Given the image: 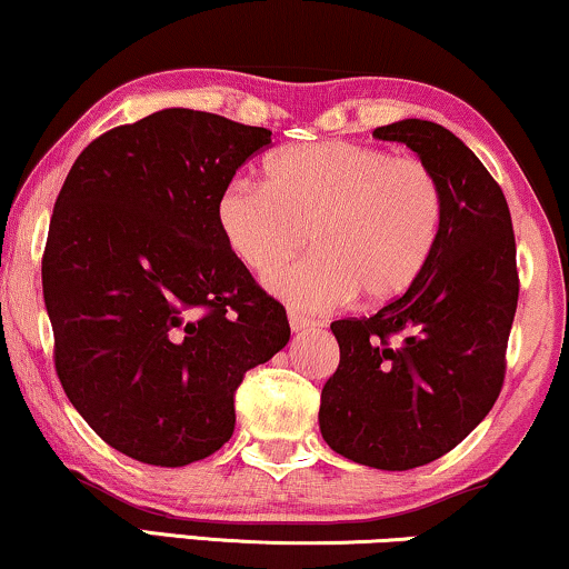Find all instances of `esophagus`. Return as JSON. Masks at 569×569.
I'll return each instance as SVG.
<instances>
[{
    "mask_svg": "<svg viewBox=\"0 0 569 569\" xmlns=\"http://www.w3.org/2000/svg\"><path fill=\"white\" fill-rule=\"evenodd\" d=\"M289 326H291L293 333H301V330L315 328V320H309L307 315L297 312V309H289Z\"/></svg>",
    "mask_w": 569,
    "mask_h": 569,
    "instance_id": "esophagus-1",
    "label": "esophagus"
}]
</instances>
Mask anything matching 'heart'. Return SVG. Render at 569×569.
<instances>
[{
	"instance_id": "heart-1",
	"label": "heart",
	"mask_w": 569,
	"mask_h": 569,
	"mask_svg": "<svg viewBox=\"0 0 569 569\" xmlns=\"http://www.w3.org/2000/svg\"><path fill=\"white\" fill-rule=\"evenodd\" d=\"M218 228L243 268L268 276L305 247V262L264 280L299 309L362 293L386 305L412 289L438 247L443 189L426 162L351 141L289 147L264 162V186L233 181L218 197Z\"/></svg>"
}]
</instances>
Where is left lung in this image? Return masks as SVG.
<instances>
[{
  "label": "left lung",
  "mask_w": 569,
  "mask_h": 569,
  "mask_svg": "<svg viewBox=\"0 0 569 569\" xmlns=\"http://www.w3.org/2000/svg\"><path fill=\"white\" fill-rule=\"evenodd\" d=\"M372 136L407 143L436 172L443 228L405 297L330 326L341 362L322 386L320 433L357 465L412 470L455 449L499 397L520 293L517 249L505 193L465 141L417 118Z\"/></svg>",
  "instance_id": "1"
}]
</instances>
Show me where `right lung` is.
Wrapping results in <instances>:
<instances>
[{
    "instance_id": "right-lung-1",
    "label": "right lung",
    "mask_w": 569,
    "mask_h": 569,
    "mask_svg": "<svg viewBox=\"0 0 569 569\" xmlns=\"http://www.w3.org/2000/svg\"><path fill=\"white\" fill-rule=\"evenodd\" d=\"M268 128L168 107L99 136L54 201L41 286L54 368L93 433L143 465L214 455L286 309L222 241L218 197Z\"/></svg>"
}]
</instances>
